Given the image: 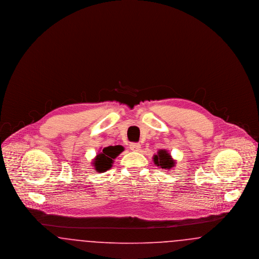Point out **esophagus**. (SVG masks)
I'll list each match as a JSON object with an SVG mask.
<instances>
[{
  "label": "esophagus",
  "mask_w": 259,
  "mask_h": 259,
  "mask_svg": "<svg viewBox=\"0 0 259 259\" xmlns=\"http://www.w3.org/2000/svg\"><path fill=\"white\" fill-rule=\"evenodd\" d=\"M129 148H130L131 150H133V151H138V150H140V148H141V145L138 144V143H132V144H130Z\"/></svg>",
  "instance_id": "34e87169"
}]
</instances>
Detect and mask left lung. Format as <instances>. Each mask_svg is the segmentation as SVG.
I'll use <instances>...</instances> for the list:
<instances>
[{"instance_id": "8db88e82", "label": "left lung", "mask_w": 259, "mask_h": 259, "mask_svg": "<svg viewBox=\"0 0 259 259\" xmlns=\"http://www.w3.org/2000/svg\"><path fill=\"white\" fill-rule=\"evenodd\" d=\"M153 162L155 165L165 170L172 169L176 164V161L172 159V156L166 149L158 150L157 154L153 156Z\"/></svg>"}]
</instances>
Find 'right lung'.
<instances>
[{
	"label": "right lung",
	"mask_w": 259,
	"mask_h": 259,
	"mask_svg": "<svg viewBox=\"0 0 259 259\" xmlns=\"http://www.w3.org/2000/svg\"><path fill=\"white\" fill-rule=\"evenodd\" d=\"M123 147L121 146H110L107 148H103V150L99 153L93 161L94 169L98 172H103L111 169L113 163V159H115L122 151Z\"/></svg>",
	"instance_id": "add662e5"
}]
</instances>
